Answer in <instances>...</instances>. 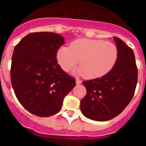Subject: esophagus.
Segmentation results:
<instances>
[{"mask_svg":"<svg viewBox=\"0 0 146 146\" xmlns=\"http://www.w3.org/2000/svg\"><path fill=\"white\" fill-rule=\"evenodd\" d=\"M76 84H77V85H79V84H80L82 82L81 80H80L79 78H76Z\"/></svg>","mask_w":146,"mask_h":146,"instance_id":"obj_1","label":"esophagus"}]
</instances>
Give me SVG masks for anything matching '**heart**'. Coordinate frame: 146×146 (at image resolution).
I'll return each instance as SVG.
<instances>
[{
	"label": "heart",
	"mask_w": 146,
	"mask_h": 146,
	"mask_svg": "<svg viewBox=\"0 0 146 146\" xmlns=\"http://www.w3.org/2000/svg\"><path fill=\"white\" fill-rule=\"evenodd\" d=\"M119 55L116 44L100 39H79L70 45V48L62 46L58 50L56 58L65 71H69L76 65L80 75L87 78L102 77L110 71L115 65Z\"/></svg>",
	"instance_id": "1"
}]
</instances>
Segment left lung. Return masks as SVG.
Instances as JSON below:
<instances>
[{
    "instance_id": "obj_1",
    "label": "left lung",
    "mask_w": 146,
    "mask_h": 146,
    "mask_svg": "<svg viewBox=\"0 0 146 146\" xmlns=\"http://www.w3.org/2000/svg\"><path fill=\"white\" fill-rule=\"evenodd\" d=\"M118 48L117 61L113 68L101 78L82 82L87 89L80 101V110L87 118L104 121L118 116L134 95L138 68L134 53L123 41L114 36Z\"/></svg>"
}]
</instances>
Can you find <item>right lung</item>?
I'll use <instances>...</instances> for the list:
<instances>
[{"instance_id": "obj_1", "label": "right lung", "mask_w": 146, "mask_h": 146, "mask_svg": "<svg viewBox=\"0 0 146 146\" xmlns=\"http://www.w3.org/2000/svg\"><path fill=\"white\" fill-rule=\"evenodd\" d=\"M64 38L54 32H33L15 46L10 79L20 104L41 117L56 114L76 80L62 70L56 59Z\"/></svg>"}]
</instances>
